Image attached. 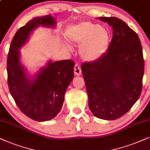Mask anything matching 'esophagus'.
<instances>
[{"label": "esophagus", "mask_w": 150, "mask_h": 150, "mask_svg": "<svg viewBox=\"0 0 150 150\" xmlns=\"http://www.w3.org/2000/svg\"><path fill=\"white\" fill-rule=\"evenodd\" d=\"M74 73H75V75H77V76H79L81 74V68L78 64H75V68H74Z\"/></svg>", "instance_id": "esophagus-1"}]
</instances>
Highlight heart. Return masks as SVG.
Listing matches in <instances>:
<instances>
[{"mask_svg":"<svg viewBox=\"0 0 150 150\" xmlns=\"http://www.w3.org/2000/svg\"><path fill=\"white\" fill-rule=\"evenodd\" d=\"M66 36L70 44L80 46L79 53L86 62H94L101 57L110 43L108 30L91 22H81L69 27Z\"/></svg>","mask_w":150,"mask_h":150,"instance_id":"heart-1","label":"heart"}]
</instances>
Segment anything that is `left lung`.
I'll use <instances>...</instances> for the list:
<instances>
[{"label":"left lung","instance_id":"obj_1","mask_svg":"<svg viewBox=\"0 0 150 150\" xmlns=\"http://www.w3.org/2000/svg\"><path fill=\"white\" fill-rule=\"evenodd\" d=\"M99 20L112 27L107 52L96 61L83 63L81 72L94 116L115 120L127 112L140 97L144 59L137 33L116 17Z\"/></svg>","mask_w":150,"mask_h":150}]
</instances>
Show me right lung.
<instances>
[{
  "label": "right lung",
  "instance_id": "1",
  "mask_svg": "<svg viewBox=\"0 0 150 150\" xmlns=\"http://www.w3.org/2000/svg\"><path fill=\"white\" fill-rule=\"evenodd\" d=\"M54 18L47 15L33 18L20 28L13 37L7 57V69L9 92L19 109L37 121H47L56 117L62 107L64 94L73 79L75 63L71 59L51 60L32 77L21 62L20 49L39 26L55 27Z\"/></svg>",
  "mask_w": 150,
  "mask_h": 150
}]
</instances>
